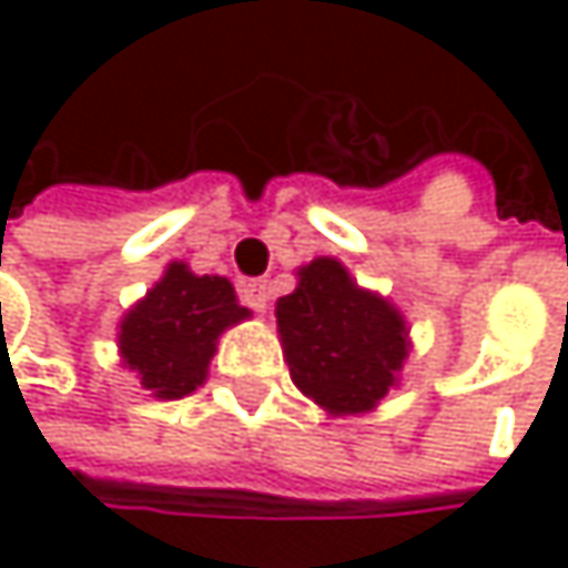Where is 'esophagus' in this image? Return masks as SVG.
Masks as SVG:
<instances>
[{
  "label": "esophagus",
  "instance_id": "obj_1",
  "mask_svg": "<svg viewBox=\"0 0 568 568\" xmlns=\"http://www.w3.org/2000/svg\"><path fill=\"white\" fill-rule=\"evenodd\" d=\"M240 295H243V302L250 308L266 312V305H270V283L266 280H246V283L240 285Z\"/></svg>",
  "mask_w": 568,
  "mask_h": 568
}]
</instances>
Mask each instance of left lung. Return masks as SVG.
<instances>
[{
	"label": "left lung",
	"mask_w": 568,
	"mask_h": 568,
	"mask_svg": "<svg viewBox=\"0 0 568 568\" xmlns=\"http://www.w3.org/2000/svg\"><path fill=\"white\" fill-rule=\"evenodd\" d=\"M285 362L298 392L332 414L375 407L404 362V318L358 288L342 263L312 260L276 302Z\"/></svg>",
	"instance_id": "obj_1"
}]
</instances>
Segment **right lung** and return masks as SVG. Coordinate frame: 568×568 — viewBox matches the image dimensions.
I'll return each mask as SVG.
<instances>
[{
  "mask_svg": "<svg viewBox=\"0 0 568 568\" xmlns=\"http://www.w3.org/2000/svg\"><path fill=\"white\" fill-rule=\"evenodd\" d=\"M246 315L223 276H193L183 263H171L148 298L124 315L118 342L141 385L171 400L203 385L220 332Z\"/></svg>",
  "mask_w": 568,
  "mask_h": 568,
  "instance_id": "1",
  "label": "right lung"
}]
</instances>
